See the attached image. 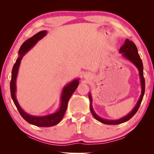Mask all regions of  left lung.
<instances>
[{
  "label": "left lung",
  "instance_id": "1",
  "mask_svg": "<svg viewBox=\"0 0 154 154\" xmlns=\"http://www.w3.org/2000/svg\"><path fill=\"white\" fill-rule=\"evenodd\" d=\"M120 53L123 54V57L127 59L129 61H130L132 64L135 65V66L138 69L139 73H140V81H141V86H142V93H141L140 97L137 103L135 105V106L134 107V109H132L131 112L129 114H128L125 116H124L122 119H120L119 120H106V119H103L102 118H100L99 116H97L94 112L93 109H92V97L91 94H89V99H90V111H91L92 114L93 115L94 119L97 120L101 123L107 124V125H118V124H121L125 122L128 121V120H130L133 116L135 114L137 111L139 107H140L141 102H142L143 97L145 91V81L144 78V73H143V64L142 61L141 60L140 55L138 54L137 48L135 44L133 42L130 41V40L126 39L125 43L122 47L120 48L119 50Z\"/></svg>",
  "mask_w": 154,
  "mask_h": 154
}]
</instances>
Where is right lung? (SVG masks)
<instances>
[{"label": "right lung", "mask_w": 154, "mask_h": 154, "mask_svg": "<svg viewBox=\"0 0 154 154\" xmlns=\"http://www.w3.org/2000/svg\"><path fill=\"white\" fill-rule=\"evenodd\" d=\"M47 31H40V32L37 33L36 34L33 35L30 38L26 40L22 44L20 48V50H19V55L20 56H19L15 64L13 66V68H12L11 81H10V92H11L12 99L13 100L14 104H15L17 109L19 112H20V115L29 123L36 125L38 127H51V126H54L60 123L61 120L62 119L63 116H64L65 112H66L67 104H68L69 99H70L71 96L72 95V94L74 92L79 84V79H75L63 88L62 97H61V104L60 109H59L57 111H56L54 113H52V114L43 116H31L26 112H24V110L20 107L17 100L15 92L16 79L17 76L19 66H20L21 60H22L24 54L31 48L33 47L39 40L43 38L47 34Z\"/></svg>", "instance_id": "right-lung-1"}]
</instances>
